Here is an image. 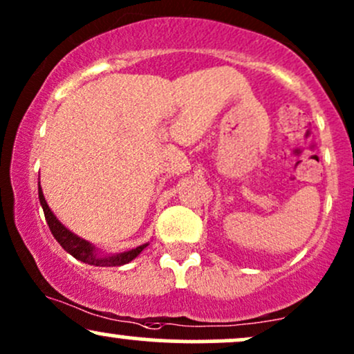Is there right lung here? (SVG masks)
Here are the masks:
<instances>
[{"label":"right lung","mask_w":354,"mask_h":354,"mask_svg":"<svg viewBox=\"0 0 354 354\" xmlns=\"http://www.w3.org/2000/svg\"><path fill=\"white\" fill-rule=\"evenodd\" d=\"M38 198L39 203H41V208L44 211V218H46L48 226H50L53 236H55L56 241L59 243L61 248H63L66 253H70L73 258H76L78 261L86 263V265L93 266H123L126 263L133 261L141 251L148 246V243L145 245L135 248V250L123 251V253H115V254H103L96 246H93L91 243L86 241V239L80 238L78 234H75L70 231L63 223L59 221L58 218L55 216L50 206H48L46 200H44V194L41 186L38 188Z\"/></svg>","instance_id":"right-lung-1"}]
</instances>
